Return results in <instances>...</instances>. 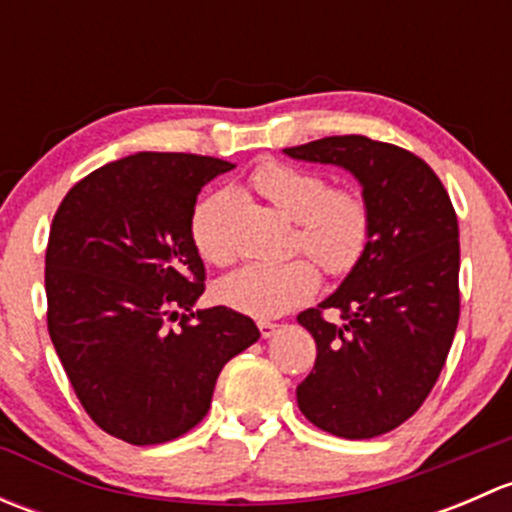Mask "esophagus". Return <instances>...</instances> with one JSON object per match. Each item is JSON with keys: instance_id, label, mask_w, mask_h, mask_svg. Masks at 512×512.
Wrapping results in <instances>:
<instances>
[{"instance_id": "obj_1", "label": "esophagus", "mask_w": 512, "mask_h": 512, "mask_svg": "<svg viewBox=\"0 0 512 512\" xmlns=\"http://www.w3.org/2000/svg\"><path fill=\"white\" fill-rule=\"evenodd\" d=\"M257 327H260V334H262V337L270 339V337H275L277 332H280L282 324H277V322H257Z\"/></svg>"}]
</instances>
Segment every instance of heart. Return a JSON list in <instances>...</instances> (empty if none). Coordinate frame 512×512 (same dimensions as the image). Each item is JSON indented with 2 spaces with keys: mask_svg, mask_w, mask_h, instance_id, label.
<instances>
[{
  "mask_svg": "<svg viewBox=\"0 0 512 512\" xmlns=\"http://www.w3.org/2000/svg\"><path fill=\"white\" fill-rule=\"evenodd\" d=\"M250 185L289 220H297L292 247L314 257L329 277H344L359 265L371 240V208L359 190L332 188L317 170L282 160H262L250 173ZM235 205V193L223 188L205 195L190 215V240L210 265H227L235 255L230 232ZM317 265L307 257L280 265L250 262L218 280L215 297L250 317H280L314 297Z\"/></svg>",
  "mask_w": 512,
  "mask_h": 512,
  "instance_id": "obj_1",
  "label": "heart"
}]
</instances>
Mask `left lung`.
<instances>
[{
  "mask_svg": "<svg viewBox=\"0 0 512 512\" xmlns=\"http://www.w3.org/2000/svg\"><path fill=\"white\" fill-rule=\"evenodd\" d=\"M285 153L347 168L371 208L359 265L297 317L317 342L297 406L332 436H381L421 409L451 352L461 317L456 210L431 165L406 148L329 136Z\"/></svg>",
  "mask_w": 512,
  "mask_h": 512,
  "instance_id": "obj_1",
  "label": "left lung"
}]
</instances>
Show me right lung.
I'll return each mask as SVG.
<instances>
[{
	"instance_id": "obj_1",
	"label": "right lung",
	"mask_w": 512,
	"mask_h": 512,
	"mask_svg": "<svg viewBox=\"0 0 512 512\" xmlns=\"http://www.w3.org/2000/svg\"><path fill=\"white\" fill-rule=\"evenodd\" d=\"M232 168L195 153H136L81 178L51 223V344L91 421L133 446L198 426L223 366L260 339L250 317L223 304L190 312L205 292L190 215L200 188Z\"/></svg>"
}]
</instances>
